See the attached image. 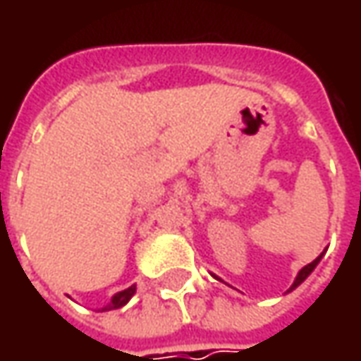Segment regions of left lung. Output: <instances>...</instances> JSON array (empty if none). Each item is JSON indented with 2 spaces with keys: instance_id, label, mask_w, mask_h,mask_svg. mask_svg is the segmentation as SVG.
I'll list each match as a JSON object with an SVG mask.
<instances>
[{
  "instance_id": "obj_1",
  "label": "left lung",
  "mask_w": 361,
  "mask_h": 361,
  "mask_svg": "<svg viewBox=\"0 0 361 361\" xmlns=\"http://www.w3.org/2000/svg\"><path fill=\"white\" fill-rule=\"evenodd\" d=\"M322 257H324V253H322V255L317 257V259H313V261H312V263H310V265H305L303 269L299 271L298 277H295V281H293V285L289 287V291H293V289H295L298 285H301V283H303V281H305V279H307V277H310V273H312V271L315 269V267H317V263H319V259H322Z\"/></svg>"
}]
</instances>
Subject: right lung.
I'll list each match as a JSON object with an SVG mask.
<instances>
[{
    "label": "right lung",
    "instance_id": "add662e5",
    "mask_svg": "<svg viewBox=\"0 0 361 361\" xmlns=\"http://www.w3.org/2000/svg\"><path fill=\"white\" fill-rule=\"evenodd\" d=\"M136 293V285H130L128 289H124V291H120V293H116L114 298L110 299V303L106 305V307H102V312H110V310H120L122 305H126L128 301H130V298Z\"/></svg>",
    "mask_w": 361,
    "mask_h": 361
}]
</instances>
